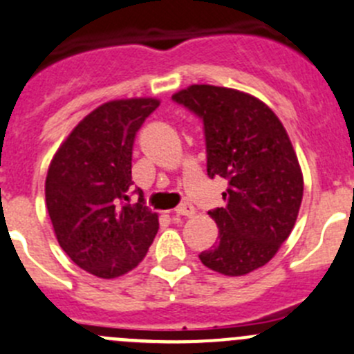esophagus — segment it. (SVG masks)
<instances>
[{
  "mask_svg": "<svg viewBox=\"0 0 354 354\" xmlns=\"http://www.w3.org/2000/svg\"><path fill=\"white\" fill-rule=\"evenodd\" d=\"M174 212H176L178 216H194L195 207L192 204H188V202H183V204H180L174 209Z\"/></svg>",
  "mask_w": 354,
  "mask_h": 354,
  "instance_id": "obj_1",
  "label": "esophagus"
}]
</instances>
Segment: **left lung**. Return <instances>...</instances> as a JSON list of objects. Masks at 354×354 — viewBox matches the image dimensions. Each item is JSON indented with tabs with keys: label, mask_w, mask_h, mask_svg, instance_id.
<instances>
[{
	"label": "left lung",
	"mask_w": 354,
	"mask_h": 354,
	"mask_svg": "<svg viewBox=\"0 0 354 354\" xmlns=\"http://www.w3.org/2000/svg\"><path fill=\"white\" fill-rule=\"evenodd\" d=\"M202 119L209 178L228 180L225 207L209 211L218 242L198 254L221 275L240 277L268 263L296 225L303 173L275 112L243 91L192 84L173 95Z\"/></svg>",
	"instance_id": "obj_1"
}]
</instances>
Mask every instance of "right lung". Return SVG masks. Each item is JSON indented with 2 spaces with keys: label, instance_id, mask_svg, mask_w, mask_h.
<instances>
[{
  "label": "right lung",
  "instance_id": "right-lung-1",
  "mask_svg": "<svg viewBox=\"0 0 354 354\" xmlns=\"http://www.w3.org/2000/svg\"><path fill=\"white\" fill-rule=\"evenodd\" d=\"M156 98L112 100L86 115L57 150L44 194L55 235L79 268L100 279L131 272L149 252L159 216L129 204L135 136Z\"/></svg>",
  "mask_w": 354,
  "mask_h": 354
}]
</instances>
